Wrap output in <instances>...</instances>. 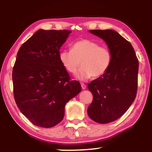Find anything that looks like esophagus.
Segmentation results:
<instances>
[{"label":"esophagus","mask_w":152,"mask_h":152,"mask_svg":"<svg viewBox=\"0 0 152 152\" xmlns=\"http://www.w3.org/2000/svg\"><path fill=\"white\" fill-rule=\"evenodd\" d=\"M81 86H82V88L83 89V90H84V89H86V85H85L84 84H83V83L81 84Z\"/></svg>","instance_id":"esophagus-1"}]
</instances>
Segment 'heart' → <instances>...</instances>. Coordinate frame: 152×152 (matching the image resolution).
I'll use <instances>...</instances> for the list:
<instances>
[{
  "mask_svg": "<svg viewBox=\"0 0 152 152\" xmlns=\"http://www.w3.org/2000/svg\"><path fill=\"white\" fill-rule=\"evenodd\" d=\"M59 60L64 68L70 73H75L76 78L86 81L93 76L103 75L112 63V54L109 48L100 46L94 41L83 39L74 43L71 50H64L59 53Z\"/></svg>",
  "mask_w": 152,
  "mask_h": 152,
  "instance_id": "b5f03b06",
  "label": "heart"
}]
</instances>
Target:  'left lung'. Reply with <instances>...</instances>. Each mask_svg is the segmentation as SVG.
Instances as JSON below:
<instances>
[{
    "instance_id": "obj_1",
    "label": "left lung",
    "mask_w": 152,
    "mask_h": 152,
    "mask_svg": "<svg viewBox=\"0 0 152 152\" xmlns=\"http://www.w3.org/2000/svg\"><path fill=\"white\" fill-rule=\"evenodd\" d=\"M89 32L103 39L112 54L111 66L103 75L88 84L93 99L87 109L89 118L107 124L121 117L136 96L138 61L134 48L113 30Z\"/></svg>"
}]
</instances>
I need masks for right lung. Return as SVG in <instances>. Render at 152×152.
<instances>
[{"label": "right lung", "instance_id": "1", "mask_svg": "<svg viewBox=\"0 0 152 152\" xmlns=\"http://www.w3.org/2000/svg\"><path fill=\"white\" fill-rule=\"evenodd\" d=\"M69 30L37 31L18 50L12 71L16 105L34 125L50 128L63 120L66 104L80 93L59 60Z\"/></svg>", "mask_w": 152, "mask_h": 152}]
</instances>
